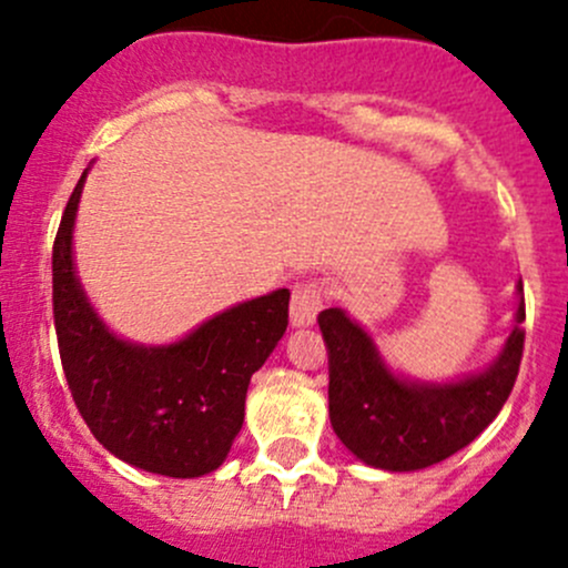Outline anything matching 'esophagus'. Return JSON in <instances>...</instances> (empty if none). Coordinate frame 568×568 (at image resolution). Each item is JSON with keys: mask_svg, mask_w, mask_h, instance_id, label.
I'll list each match as a JSON object with an SVG mask.
<instances>
[{"mask_svg": "<svg viewBox=\"0 0 568 568\" xmlns=\"http://www.w3.org/2000/svg\"><path fill=\"white\" fill-rule=\"evenodd\" d=\"M321 307H324V288H321V283H316V280H302V283L294 285V296H291V324L311 326Z\"/></svg>", "mask_w": 568, "mask_h": 568, "instance_id": "34e87169", "label": "esophagus"}]
</instances>
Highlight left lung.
<instances>
[{
	"instance_id": "1",
	"label": "left lung",
	"mask_w": 568,
	"mask_h": 568,
	"mask_svg": "<svg viewBox=\"0 0 568 568\" xmlns=\"http://www.w3.org/2000/svg\"><path fill=\"white\" fill-rule=\"evenodd\" d=\"M523 291V283H519ZM525 296L517 326L484 374L423 385L390 374L374 341L341 307L318 313L329 354V420L341 443L371 467L412 473L445 462L497 417L523 363Z\"/></svg>"
}]
</instances>
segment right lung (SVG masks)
Instances as JSON below:
<instances>
[{
	"label": "right lung",
	"mask_w": 568,
	"mask_h": 568,
	"mask_svg": "<svg viewBox=\"0 0 568 568\" xmlns=\"http://www.w3.org/2000/svg\"><path fill=\"white\" fill-rule=\"evenodd\" d=\"M84 170L51 250V302L68 390L118 459L168 478H200L242 432L252 374L288 326V288L242 302L170 346L120 341L95 316L73 272V220Z\"/></svg>",
	"instance_id": "add662e5"
}]
</instances>
